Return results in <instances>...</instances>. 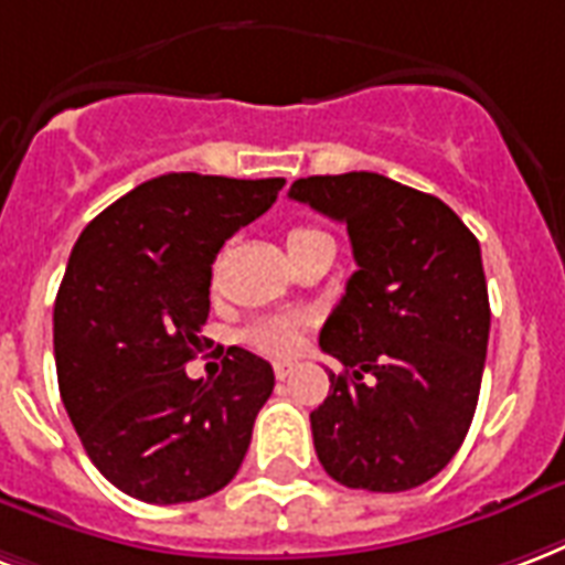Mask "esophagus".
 Listing matches in <instances>:
<instances>
[{"label":"esophagus","mask_w":565,"mask_h":565,"mask_svg":"<svg viewBox=\"0 0 565 565\" xmlns=\"http://www.w3.org/2000/svg\"><path fill=\"white\" fill-rule=\"evenodd\" d=\"M296 371V362H275V377L287 380Z\"/></svg>","instance_id":"1"}]
</instances>
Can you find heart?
Here are the masks:
<instances>
[{
	"mask_svg": "<svg viewBox=\"0 0 565 565\" xmlns=\"http://www.w3.org/2000/svg\"><path fill=\"white\" fill-rule=\"evenodd\" d=\"M317 236H329V233L315 227L290 230L287 248L296 250L299 245H305V242L317 239ZM299 329H302V317L299 315H269L260 317L257 323H250L248 329H245V341H248L254 350L269 353V356H290V353H296V347H299Z\"/></svg>",
	"mask_w": 565,
	"mask_h": 565,
	"instance_id": "b5f03b06",
	"label": "heart"
}]
</instances>
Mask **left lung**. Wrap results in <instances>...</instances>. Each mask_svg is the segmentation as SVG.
I'll use <instances>...</instances> for the list:
<instances>
[{
  "label": "left lung",
  "instance_id": "left-lung-1",
  "mask_svg": "<svg viewBox=\"0 0 565 565\" xmlns=\"http://www.w3.org/2000/svg\"><path fill=\"white\" fill-rule=\"evenodd\" d=\"M290 200L347 224V290L320 332L344 365L311 413L335 482L395 494L440 473L473 422L488 353L482 250L443 200L380 173L308 177Z\"/></svg>",
  "mask_w": 565,
  "mask_h": 565
}]
</instances>
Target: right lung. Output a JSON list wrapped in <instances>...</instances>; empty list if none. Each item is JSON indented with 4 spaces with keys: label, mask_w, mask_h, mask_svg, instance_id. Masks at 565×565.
I'll return each mask as SVG.
<instances>
[{
    "label": "right lung",
    "mask_w": 565,
    "mask_h": 565,
    "mask_svg": "<svg viewBox=\"0 0 565 565\" xmlns=\"http://www.w3.org/2000/svg\"><path fill=\"white\" fill-rule=\"evenodd\" d=\"M284 179L167 173L86 224L68 257L53 350L62 404L83 449L128 497L191 503L236 476L275 386L266 359L230 347L215 380L203 353L212 263L275 203Z\"/></svg>",
    "instance_id": "1"
}]
</instances>
